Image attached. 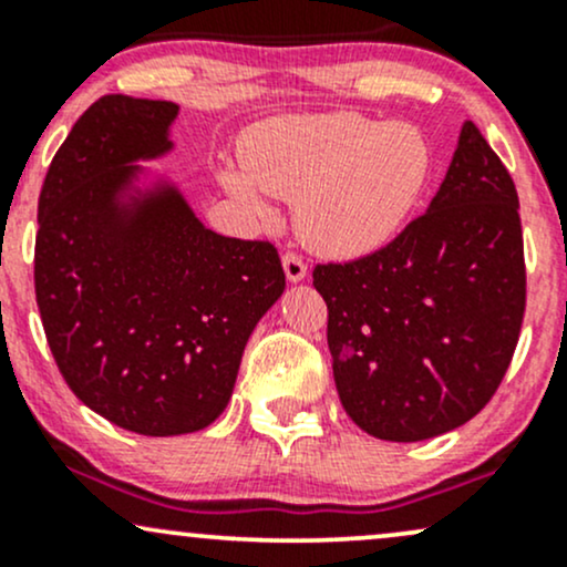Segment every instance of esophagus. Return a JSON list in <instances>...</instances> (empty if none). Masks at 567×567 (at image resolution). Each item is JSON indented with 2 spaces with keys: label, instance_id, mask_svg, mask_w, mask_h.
Instances as JSON below:
<instances>
[{
  "label": "esophagus",
  "instance_id": "esophagus-1",
  "mask_svg": "<svg viewBox=\"0 0 567 567\" xmlns=\"http://www.w3.org/2000/svg\"><path fill=\"white\" fill-rule=\"evenodd\" d=\"M282 266H285V277L290 279V282H301L309 275V269H306V261L298 252H285L282 256Z\"/></svg>",
  "mask_w": 567,
  "mask_h": 567
}]
</instances>
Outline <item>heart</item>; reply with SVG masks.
Instances as JSON below:
<instances>
[{
  "instance_id": "b5f03b06",
  "label": "heart",
  "mask_w": 567,
  "mask_h": 567,
  "mask_svg": "<svg viewBox=\"0 0 567 567\" xmlns=\"http://www.w3.org/2000/svg\"><path fill=\"white\" fill-rule=\"evenodd\" d=\"M247 171L226 165L224 186L252 216L266 192L296 199V224L317 250L354 256L394 237L432 175V146L413 125L360 114L282 116L252 130Z\"/></svg>"
}]
</instances>
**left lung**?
Returning a JSON list of instances; mask_svg holds the SVG:
<instances>
[{
  "label": "left lung",
  "instance_id": "left-lung-1",
  "mask_svg": "<svg viewBox=\"0 0 567 567\" xmlns=\"http://www.w3.org/2000/svg\"><path fill=\"white\" fill-rule=\"evenodd\" d=\"M517 188L474 122H464L424 216L381 250L320 264L341 405L389 442L466 424L496 394L525 315Z\"/></svg>",
  "mask_w": 567,
  "mask_h": 567
}]
</instances>
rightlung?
I'll list each match as a JSON object with an SVG mask.
<instances>
[{"label":"right lung","instance_id":"right-lung-1","mask_svg":"<svg viewBox=\"0 0 567 567\" xmlns=\"http://www.w3.org/2000/svg\"><path fill=\"white\" fill-rule=\"evenodd\" d=\"M178 103L103 95L39 194L34 288L69 389L146 437L199 432L229 405L247 338L285 290L271 243L224 237L138 162L173 152Z\"/></svg>","mask_w":567,"mask_h":567}]
</instances>
